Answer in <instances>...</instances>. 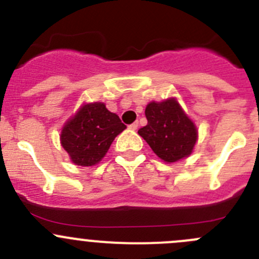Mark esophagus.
Masks as SVG:
<instances>
[{"label": "esophagus", "mask_w": 259, "mask_h": 259, "mask_svg": "<svg viewBox=\"0 0 259 259\" xmlns=\"http://www.w3.org/2000/svg\"><path fill=\"white\" fill-rule=\"evenodd\" d=\"M129 129H132V130H137V129H138V121L133 122L132 125H129Z\"/></svg>", "instance_id": "1"}]
</instances>
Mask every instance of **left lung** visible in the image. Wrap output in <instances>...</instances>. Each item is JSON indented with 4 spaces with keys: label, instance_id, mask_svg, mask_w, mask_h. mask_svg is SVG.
I'll use <instances>...</instances> for the list:
<instances>
[{
    "label": "left lung",
    "instance_id": "obj_1",
    "mask_svg": "<svg viewBox=\"0 0 259 259\" xmlns=\"http://www.w3.org/2000/svg\"><path fill=\"white\" fill-rule=\"evenodd\" d=\"M148 124L138 134L153 152L167 163L177 162L192 153L197 130L176 99L150 102L145 107Z\"/></svg>",
    "mask_w": 259,
    "mask_h": 259
}]
</instances>
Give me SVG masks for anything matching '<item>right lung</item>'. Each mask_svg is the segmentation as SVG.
Listing matches in <instances>:
<instances>
[{"instance_id": "add662e5", "label": "right lung", "mask_w": 259, "mask_h": 259, "mask_svg": "<svg viewBox=\"0 0 259 259\" xmlns=\"http://www.w3.org/2000/svg\"><path fill=\"white\" fill-rule=\"evenodd\" d=\"M125 127L120 117L110 112L105 104H86L63 126L60 143L74 164L89 167L105 157Z\"/></svg>"}]
</instances>
